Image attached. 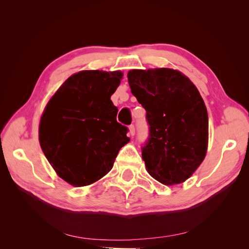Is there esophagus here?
Returning <instances> with one entry per match:
<instances>
[{
    "instance_id": "34e87169",
    "label": "esophagus",
    "mask_w": 249,
    "mask_h": 249,
    "mask_svg": "<svg viewBox=\"0 0 249 249\" xmlns=\"http://www.w3.org/2000/svg\"><path fill=\"white\" fill-rule=\"evenodd\" d=\"M129 133H130L131 136H134V135H135V126L133 124H131L129 126Z\"/></svg>"
}]
</instances>
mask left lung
Instances as JSON below:
<instances>
[{
    "instance_id": "8db88e82",
    "label": "left lung",
    "mask_w": 249,
    "mask_h": 249,
    "mask_svg": "<svg viewBox=\"0 0 249 249\" xmlns=\"http://www.w3.org/2000/svg\"><path fill=\"white\" fill-rule=\"evenodd\" d=\"M127 81L146 111L149 138L142 159L147 172L163 185L184 183L208 149L209 118L198 89L183 72L167 67L131 70Z\"/></svg>"
}]
</instances>
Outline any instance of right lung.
<instances>
[{
    "mask_svg": "<svg viewBox=\"0 0 249 249\" xmlns=\"http://www.w3.org/2000/svg\"><path fill=\"white\" fill-rule=\"evenodd\" d=\"M123 76L120 71L73 73L42 112L41 149L57 176L71 186H88L106 176L130 141L111 101Z\"/></svg>",
    "mask_w": 249,
    "mask_h": 249,
    "instance_id": "add662e5",
    "label": "right lung"
}]
</instances>
